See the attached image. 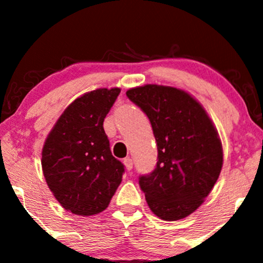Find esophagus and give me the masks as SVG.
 Instances as JSON below:
<instances>
[{
  "mask_svg": "<svg viewBox=\"0 0 263 263\" xmlns=\"http://www.w3.org/2000/svg\"><path fill=\"white\" fill-rule=\"evenodd\" d=\"M123 164H125L126 170H127V171H131L132 168H134V162H132V159L129 158V157L123 159Z\"/></svg>",
  "mask_w": 263,
  "mask_h": 263,
  "instance_id": "esophagus-1",
  "label": "esophagus"
}]
</instances>
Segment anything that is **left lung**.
I'll return each mask as SVG.
<instances>
[{
	"label": "left lung",
	"instance_id": "left-lung-1",
	"mask_svg": "<svg viewBox=\"0 0 263 263\" xmlns=\"http://www.w3.org/2000/svg\"><path fill=\"white\" fill-rule=\"evenodd\" d=\"M126 95L149 119L158 149L156 168L138 180L147 204L167 221L186 218L203 204L221 172L218 131L184 90L148 84Z\"/></svg>",
	"mask_w": 263,
	"mask_h": 263
}]
</instances>
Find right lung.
<instances>
[{"mask_svg": "<svg viewBox=\"0 0 263 263\" xmlns=\"http://www.w3.org/2000/svg\"><path fill=\"white\" fill-rule=\"evenodd\" d=\"M121 90L98 89L65 108L42 151L50 192L65 210L90 216L104 211L119 188L125 165L112 156L104 120Z\"/></svg>", "mask_w": 263, "mask_h": 263, "instance_id": "obj_1", "label": "right lung"}]
</instances>
